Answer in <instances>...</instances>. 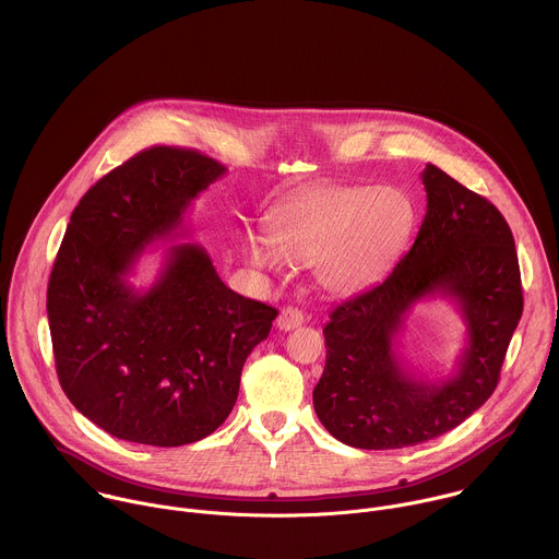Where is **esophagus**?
I'll return each instance as SVG.
<instances>
[{
    "label": "esophagus",
    "instance_id": "esophagus-1",
    "mask_svg": "<svg viewBox=\"0 0 559 559\" xmlns=\"http://www.w3.org/2000/svg\"><path fill=\"white\" fill-rule=\"evenodd\" d=\"M275 324H277V329H282V331H290V329H297V326H301L304 324V314H301V310H297V308H284L282 312H280V317L275 320Z\"/></svg>",
    "mask_w": 559,
    "mask_h": 559
}]
</instances>
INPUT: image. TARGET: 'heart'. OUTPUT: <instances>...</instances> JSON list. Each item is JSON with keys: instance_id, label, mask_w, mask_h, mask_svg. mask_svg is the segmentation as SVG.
Returning a JSON list of instances; mask_svg holds the SVG:
<instances>
[{"instance_id": "obj_1", "label": "heart", "mask_w": 559, "mask_h": 559, "mask_svg": "<svg viewBox=\"0 0 559 559\" xmlns=\"http://www.w3.org/2000/svg\"><path fill=\"white\" fill-rule=\"evenodd\" d=\"M413 228V204L399 187L329 185L277 206L269 237L245 235L240 251L255 271L277 275L290 262H312L322 290L350 295L399 260Z\"/></svg>"}]
</instances>
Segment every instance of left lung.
<instances>
[{
  "label": "left lung",
  "instance_id": "8db88e82",
  "mask_svg": "<svg viewBox=\"0 0 559 559\" xmlns=\"http://www.w3.org/2000/svg\"><path fill=\"white\" fill-rule=\"evenodd\" d=\"M426 215L413 247L374 288L344 301L322 329L326 361L314 411L342 443L399 450L430 441L490 399L523 314L516 247L503 215L437 165L421 171ZM452 298L468 326L457 370L432 382L395 350L405 312L421 298Z\"/></svg>",
  "mask_w": 559,
  "mask_h": 559
}]
</instances>
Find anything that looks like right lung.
<instances>
[{
	"label": "right lung",
	"instance_id": "obj_1",
	"mask_svg": "<svg viewBox=\"0 0 559 559\" xmlns=\"http://www.w3.org/2000/svg\"><path fill=\"white\" fill-rule=\"evenodd\" d=\"M224 174L198 151L153 146L71 215L47 288L56 370L81 415L122 441L176 448L215 432L277 317L230 290L195 242L167 249L148 290L127 280L146 247L187 235L182 215Z\"/></svg>",
	"mask_w": 559,
	"mask_h": 559
}]
</instances>
